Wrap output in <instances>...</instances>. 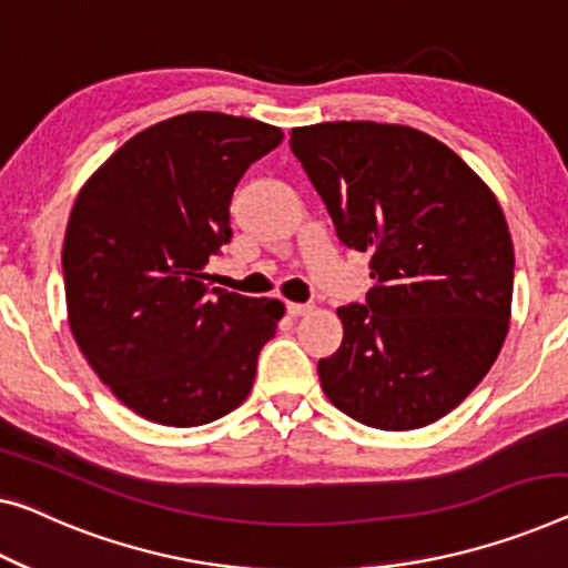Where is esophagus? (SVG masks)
<instances>
[{"instance_id": "34e87169", "label": "esophagus", "mask_w": 568, "mask_h": 568, "mask_svg": "<svg viewBox=\"0 0 568 568\" xmlns=\"http://www.w3.org/2000/svg\"><path fill=\"white\" fill-rule=\"evenodd\" d=\"M287 316H306V313L313 311L311 303H285Z\"/></svg>"}]
</instances>
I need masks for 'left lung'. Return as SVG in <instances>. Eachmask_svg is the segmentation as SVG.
<instances>
[{"mask_svg": "<svg viewBox=\"0 0 568 568\" xmlns=\"http://www.w3.org/2000/svg\"><path fill=\"white\" fill-rule=\"evenodd\" d=\"M291 150L336 236L369 252L365 303L338 308L344 338L318 359L346 416L383 430L428 426L495 365L513 303V240L479 175L403 124L295 126Z\"/></svg>", "mask_w": 568, "mask_h": 568, "instance_id": "1", "label": "left lung"}]
</instances>
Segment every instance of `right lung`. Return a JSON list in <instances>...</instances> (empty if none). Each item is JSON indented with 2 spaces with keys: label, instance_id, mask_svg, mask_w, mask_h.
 <instances>
[{
  "label": "right lung",
  "instance_id": "1",
  "mask_svg": "<svg viewBox=\"0 0 568 568\" xmlns=\"http://www.w3.org/2000/svg\"><path fill=\"white\" fill-rule=\"evenodd\" d=\"M281 126L189 112L134 134L89 178L63 242L68 324L101 383L163 426H203L244 403L285 306L211 287L230 203Z\"/></svg>",
  "mask_w": 568,
  "mask_h": 568
}]
</instances>
